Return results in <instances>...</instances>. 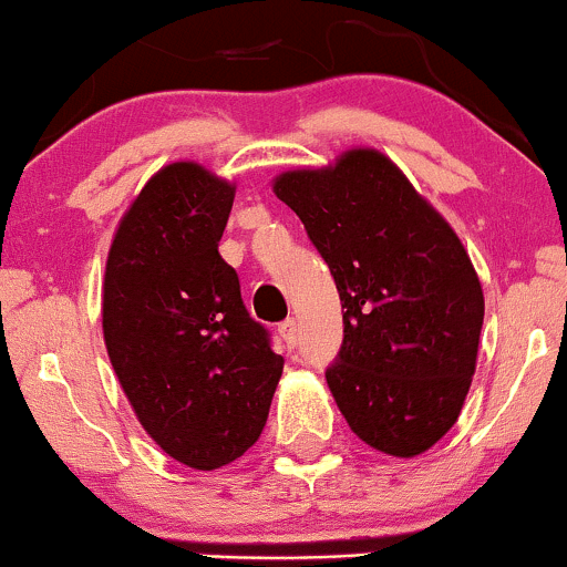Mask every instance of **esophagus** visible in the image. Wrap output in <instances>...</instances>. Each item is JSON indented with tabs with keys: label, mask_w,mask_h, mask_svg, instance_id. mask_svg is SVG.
Listing matches in <instances>:
<instances>
[{
	"label": "esophagus",
	"mask_w": 567,
	"mask_h": 567,
	"mask_svg": "<svg viewBox=\"0 0 567 567\" xmlns=\"http://www.w3.org/2000/svg\"><path fill=\"white\" fill-rule=\"evenodd\" d=\"M278 334H281L286 349H295L297 338H300V330H297V321L295 319H286L281 327H278Z\"/></svg>",
	"instance_id": "34e87169"
}]
</instances>
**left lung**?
<instances>
[{
	"mask_svg": "<svg viewBox=\"0 0 567 567\" xmlns=\"http://www.w3.org/2000/svg\"><path fill=\"white\" fill-rule=\"evenodd\" d=\"M306 224L343 302L327 383L357 437L400 460L460 416L478 359L484 289L452 224L379 148L272 178Z\"/></svg>",
	"mask_w": 567,
	"mask_h": 567,
	"instance_id": "left-lung-1",
	"label": "left lung"
}]
</instances>
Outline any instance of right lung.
Returning a JSON list of instances; mask_svg holds the SVG:
<instances>
[{"mask_svg":"<svg viewBox=\"0 0 567 567\" xmlns=\"http://www.w3.org/2000/svg\"><path fill=\"white\" fill-rule=\"evenodd\" d=\"M235 184L199 162L164 164L115 227L102 334L151 441L194 471L257 443L284 373L218 254Z\"/></svg>","mask_w":567,"mask_h":567,"instance_id":"right-lung-1","label":"right lung"}]
</instances>
